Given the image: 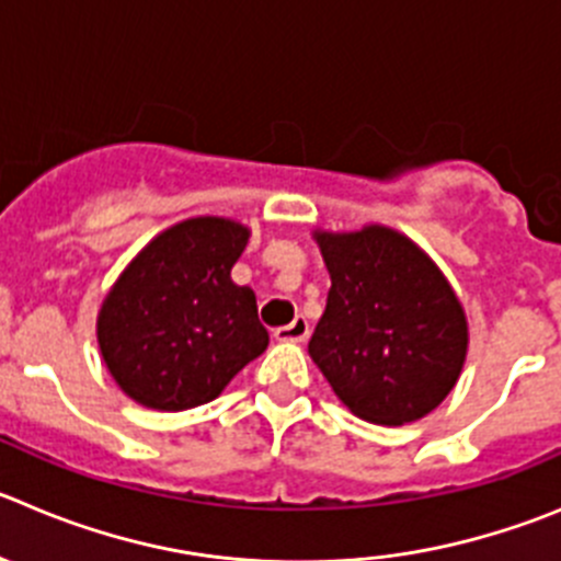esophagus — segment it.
<instances>
[{"mask_svg": "<svg viewBox=\"0 0 561 561\" xmlns=\"http://www.w3.org/2000/svg\"><path fill=\"white\" fill-rule=\"evenodd\" d=\"M307 334H310V321H307V318H296V321L287 323V327L276 329L274 337L282 340V343H305Z\"/></svg>", "mask_w": 561, "mask_h": 561, "instance_id": "esophagus-1", "label": "esophagus"}]
</instances>
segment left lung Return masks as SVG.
Segmentation results:
<instances>
[{
    "mask_svg": "<svg viewBox=\"0 0 561 561\" xmlns=\"http://www.w3.org/2000/svg\"><path fill=\"white\" fill-rule=\"evenodd\" d=\"M316 240L332 287L310 340L312 363L363 421H421L462 374L468 321L457 293L426 251L390 227Z\"/></svg>",
    "mask_w": 561,
    "mask_h": 561,
    "instance_id": "left-lung-1",
    "label": "left lung"
}]
</instances>
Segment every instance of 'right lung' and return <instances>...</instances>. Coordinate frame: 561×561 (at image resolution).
I'll return each mask as SVG.
<instances>
[{
	"label": "right lung",
	"instance_id": "add662e5",
	"mask_svg": "<svg viewBox=\"0 0 561 561\" xmlns=\"http://www.w3.org/2000/svg\"><path fill=\"white\" fill-rule=\"evenodd\" d=\"M249 229L198 216L157 234L124 268L96 321L115 385L149 410L218 399L268 348L251 287L232 282Z\"/></svg>",
	"mask_w": 561,
	"mask_h": 561
}]
</instances>
